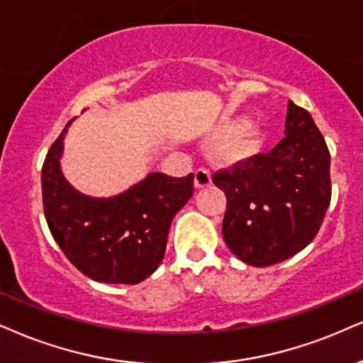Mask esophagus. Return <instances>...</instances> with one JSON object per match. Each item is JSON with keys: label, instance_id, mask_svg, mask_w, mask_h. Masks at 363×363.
<instances>
[{"label": "esophagus", "instance_id": "1", "mask_svg": "<svg viewBox=\"0 0 363 363\" xmlns=\"http://www.w3.org/2000/svg\"><path fill=\"white\" fill-rule=\"evenodd\" d=\"M212 183V177H210V172L205 168H199L195 172V189H205Z\"/></svg>", "mask_w": 363, "mask_h": 363}]
</instances>
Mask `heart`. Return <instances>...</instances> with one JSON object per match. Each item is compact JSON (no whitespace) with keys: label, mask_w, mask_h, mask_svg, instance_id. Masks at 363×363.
<instances>
[{"label":"heart","mask_w":363,"mask_h":363,"mask_svg":"<svg viewBox=\"0 0 363 363\" xmlns=\"http://www.w3.org/2000/svg\"><path fill=\"white\" fill-rule=\"evenodd\" d=\"M218 158L227 164L247 163L261 155L266 145V133L261 124L249 123L247 116H230L218 124Z\"/></svg>","instance_id":"obj_1"}]
</instances>
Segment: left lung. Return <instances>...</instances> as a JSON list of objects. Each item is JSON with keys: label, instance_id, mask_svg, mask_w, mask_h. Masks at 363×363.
Returning <instances> with one entry per match:
<instances>
[{"label": "left lung", "instance_id": "obj_1", "mask_svg": "<svg viewBox=\"0 0 363 363\" xmlns=\"http://www.w3.org/2000/svg\"><path fill=\"white\" fill-rule=\"evenodd\" d=\"M284 134L269 153L212 177L227 196L223 240L240 261L256 267L305 249L332 200L328 146L310 113L293 101Z\"/></svg>", "mask_w": 363, "mask_h": 363}]
</instances>
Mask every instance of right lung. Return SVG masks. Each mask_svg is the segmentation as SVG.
<instances>
[{
  "instance_id": "obj_1",
  "label": "right lung",
  "mask_w": 363,
  "mask_h": 363,
  "mask_svg": "<svg viewBox=\"0 0 363 363\" xmlns=\"http://www.w3.org/2000/svg\"><path fill=\"white\" fill-rule=\"evenodd\" d=\"M42 168L43 212L55 242L77 269L107 284H138L158 269L173 217L194 195V173H150L111 199L79 194L60 169L67 128Z\"/></svg>"
}]
</instances>
